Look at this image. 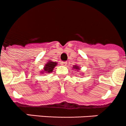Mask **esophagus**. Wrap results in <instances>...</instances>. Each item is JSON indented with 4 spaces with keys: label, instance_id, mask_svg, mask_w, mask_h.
I'll list each match as a JSON object with an SVG mask.
<instances>
[{
    "label": "esophagus",
    "instance_id": "34e87169",
    "mask_svg": "<svg viewBox=\"0 0 126 126\" xmlns=\"http://www.w3.org/2000/svg\"><path fill=\"white\" fill-rule=\"evenodd\" d=\"M61 64H62V65L65 66V65H67V62H61Z\"/></svg>",
    "mask_w": 126,
    "mask_h": 126
}]
</instances>
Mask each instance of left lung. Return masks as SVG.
<instances>
[{"mask_svg": "<svg viewBox=\"0 0 126 126\" xmlns=\"http://www.w3.org/2000/svg\"><path fill=\"white\" fill-rule=\"evenodd\" d=\"M73 69H76V71H79L80 70V68H79V67L78 65H74Z\"/></svg>", "mask_w": 126, "mask_h": 126, "instance_id": "left-lung-1", "label": "left lung"}]
</instances>
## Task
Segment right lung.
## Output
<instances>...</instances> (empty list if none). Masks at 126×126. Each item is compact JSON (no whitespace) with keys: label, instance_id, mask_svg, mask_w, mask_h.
Segmentation results:
<instances>
[{"label":"right lung","instance_id":"obj_1","mask_svg":"<svg viewBox=\"0 0 126 126\" xmlns=\"http://www.w3.org/2000/svg\"><path fill=\"white\" fill-rule=\"evenodd\" d=\"M57 63L56 62H52L51 61H49V62H47V64H46L44 69L42 71H41V74H48L50 73L53 71V69H54L56 65H57Z\"/></svg>","mask_w":126,"mask_h":126}]
</instances>
